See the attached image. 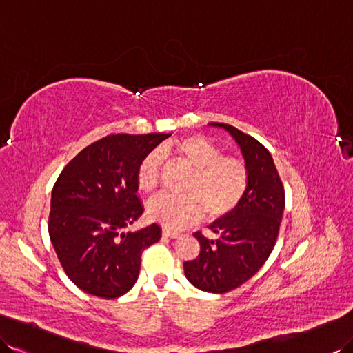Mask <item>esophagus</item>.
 <instances>
[{"label": "esophagus", "instance_id": "obj_1", "mask_svg": "<svg viewBox=\"0 0 353 353\" xmlns=\"http://www.w3.org/2000/svg\"><path fill=\"white\" fill-rule=\"evenodd\" d=\"M163 236H168V238H178L179 236V232H176V230H170V229H168V228H163Z\"/></svg>", "mask_w": 353, "mask_h": 353}]
</instances>
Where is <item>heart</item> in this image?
Masks as SVG:
<instances>
[{"mask_svg": "<svg viewBox=\"0 0 353 353\" xmlns=\"http://www.w3.org/2000/svg\"><path fill=\"white\" fill-rule=\"evenodd\" d=\"M163 151L175 152L193 166L185 194L161 193L148 202L150 217L168 229H183L202 216L219 219L234 211L247 192L248 169L243 160L223 156L208 137L188 134L169 143ZM163 157L150 151L137 166V185L142 192L156 190L161 178Z\"/></svg>", "mask_w": 353, "mask_h": 353, "instance_id": "heart-1", "label": "heart"}]
</instances>
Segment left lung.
I'll return each mask as SVG.
<instances>
[{"label":"left lung","instance_id":"left-lung-1","mask_svg":"<svg viewBox=\"0 0 353 353\" xmlns=\"http://www.w3.org/2000/svg\"><path fill=\"white\" fill-rule=\"evenodd\" d=\"M211 125L225 128L239 145L248 187L234 211L208 226L211 236L194 232L201 253L184 262V274L197 289L225 294L252 279L270 257L285 210V188L270 151L259 141L234 125Z\"/></svg>","mask_w":353,"mask_h":353}]
</instances>
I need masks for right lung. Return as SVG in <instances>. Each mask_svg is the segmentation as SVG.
Instances as JSON below:
<instances>
[{
	"mask_svg": "<svg viewBox=\"0 0 353 353\" xmlns=\"http://www.w3.org/2000/svg\"><path fill=\"white\" fill-rule=\"evenodd\" d=\"M170 134H109L88 145L59 174L52 188L49 236L67 277L90 295L114 299L139 276L142 252L161 236L157 223L136 232L137 166Z\"/></svg>",
	"mask_w": 353,
	"mask_h": 353,
	"instance_id": "right-lung-1",
	"label": "right lung"
}]
</instances>
